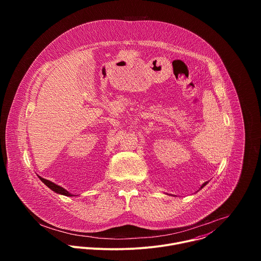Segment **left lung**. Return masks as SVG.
<instances>
[{
	"label": "left lung",
	"instance_id": "1",
	"mask_svg": "<svg viewBox=\"0 0 261 261\" xmlns=\"http://www.w3.org/2000/svg\"><path fill=\"white\" fill-rule=\"evenodd\" d=\"M206 184H207V182H204V184H203V185H202V186H201V188H202V187H204V186H205V185H206Z\"/></svg>",
	"mask_w": 261,
	"mask_h": 261
}]
</instances>
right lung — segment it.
<instances>
[{
    "label": "right lung",
    "mask_w": 261,
    "mask_h": 261,
    "mask_svg": "<svg viewBox=\"0 0 261 261\" xmlns=\"http://www.w3.org/2000/svg\"><path fill=\"white\" fill-rule=\"evenodd\" d=\"M39 178L41 179V181L42 182H44L48 188H50L53 191H55V192H57V193H59V194H62V195H65V196H73L71 193H69L67 190H65L64 188H62L61 186H58V185H56L55 182H53V181H50V180H48V179H45V178H43V177H41V176H39Z\"/></svg>",
    "instance_id": "add662e5"
}]
</instances>
